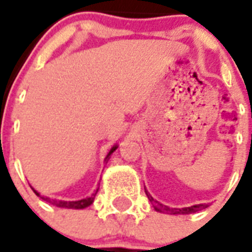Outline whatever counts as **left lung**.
<instances>
[{"label":"left lung","instance_id":"obj_1","mask_svg":"<svg viewBox=\"0 0 252 252\" xmlns=\"http://www.w3.org/2000/svg\"><path fill=\"white\" fill-rule=\"evenodd\" d=\"M145 193L148 196V199L150 200V203L153 204V207L156 211L158 212H166V213H170V215H189V213H195V212L200 211V209H204L207 208L205 204H197V205H192V207L188 208H182V209H176V208H168L166 205H162L161 203H158L156 200L150 196V193H148V191L145 189Z\"/></svg>","mask_w":252,"mask_h":252}]
</instances>
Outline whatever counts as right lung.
<instances>
[{
    "instance_id": "right-lung-1",
    "label": "right lung",
    "mask_w": 252,
    "mask_h": 252,
    "mask_svg": "<svg viewBox=\"0 0 252 252\" xmlns=\"http://www.w3.org/2000/svg\"><path fill=\"white\" fill-rule=\"evenodd\" d=\"M116 148H118V146H114V148L110 150V153L107 154L106 161L108 159V158H110L111 154L114 153L115 150H116ZM33 192H35L37 196H40L36 191H35V189H33ZM96 192H98V189H96V191H95L94 193L90 196V197H86V199L78 200V201H63V200H49L48 197H41V199H44L45 201H49V203L53 204V205H56V207H59V208H68V209H84V208L89 207V205H91V204H93L95 195H96Z\"/></svg>"
}]
</instances>
